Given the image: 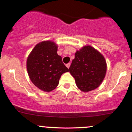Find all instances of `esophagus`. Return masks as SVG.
<instances>
[{
  "label": "esophagus",
  "mask_w": 132,
  "mask_h": 132,
  "mask_svg": "<svg viewBox=\"0 0 132 132\" xmlns=\"http://www.w3.org/2000/svg\"><path fill=\"white\" fill-rule=\"evenodd\" d=\"M70 65H71V63H68V64H66V67H67L68 69H69V67H70Z\"/></svg>",
  "instance_id": "esophagus-1"
}]
</instances>
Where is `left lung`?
Returning a JSON list of instances; mask_svg holds the SVG:
<instances>
[{
	"instance_id": "obj_1",
	"label": "left lung",
	"mask_w": 132,
	"mask_h": 132,
	"mask_svg": "<svg viewBox=\"0 0 132 132\" xmlns=\"http://www.w3.org/2000/svg\"><path fill=\"white\" fill-rule=\"evenodd\" d=\"M69 70L75 79L77 87L86 92L97 88L102 82L107 71V63L99 51L86 45L76 51Z\"/></svg>"
}]
</instances>
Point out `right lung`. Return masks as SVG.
Segmentation results:
<instances>
[{"label":"right lung","mask_w":132,"mask_h":132,"mask_svg":"<svg viewBox=\"0 0 132 132\" xmlns=\"http://www.w3.org/2000/svg\"><path fill=\"white\" fill-rule=\"evenodd\" d=\"M57 44L47 40L35 45L27 60L28 75L33 84L42 91L51 92L57 87L61 75L68 72L57 54Z\"/></svg>","instance_id":"obj_1"}]
</instances>
